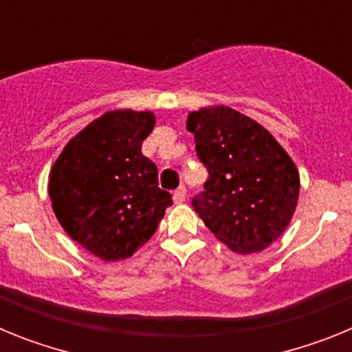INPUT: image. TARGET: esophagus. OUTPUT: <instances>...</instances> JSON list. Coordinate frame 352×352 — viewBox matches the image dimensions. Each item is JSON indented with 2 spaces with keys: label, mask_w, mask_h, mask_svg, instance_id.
<instances>
[{
  "label": "esophagus",
  "mask_w": 352,
  "mask_h": 352,
  "mask_svg": "<svg viewBox=\"0 0 352 352\" xmlns=\"http://www.w3.org/2000/svg\"><path fill=\"white\" fill-rule=\"evenodd\" d=\"M173 199H174V203H183L186 199V188L185 186H179V188H176L173 194Z\"/></svg>",
  "instance_id": "34e87169"
}]
</instances>
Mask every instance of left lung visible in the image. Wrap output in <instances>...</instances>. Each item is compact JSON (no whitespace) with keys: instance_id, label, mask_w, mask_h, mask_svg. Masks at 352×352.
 I'll return each mask as SVG.
<instances>
[{"instance_id":"obj_1","label":"left lung","mask_w":352,"mask_h":352,"mask_svg":"<svg viewBox=\"0 0 352 352\" xmlns=\"http://www.w3.org/2000/svg\"><path fill=\"white\" fill-rule=\"evenodd\" d=\"M195 151L208 170L192 206L217 238L238 254L272 245L292 219L300 174L272 133L229 107L188 114Z\"/></svg>"}]
</instances>
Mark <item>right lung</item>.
I'll list each match as a JSON object with an SVG mask.
<instances>
[{
    "mask_svg": "<svg viewBox=\"0 0 352 352\" xmlns=\"http://www.w3.org/2000/svg\"><path fill=\"white\" fill-rule=\"evenodd\" d=\"M153 113L111 111L65 146L49 176L52 210L74 241L104 261L126 259L173 204L141 151Z\"/></svg>",
    "mask_w": 352,
    "mask_h": 352,
    "instance_id": "1",
    "label": "right lung"
}]
</instances>
